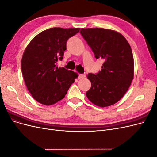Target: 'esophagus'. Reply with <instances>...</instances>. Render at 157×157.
Returning a JSON list of instances; mask_svg holds the SVG:
<instances>
[{
    "mask_svg": "<svg viewBox=\"0 0 157 157\" xmlns=\"http://www.w3.org/2000/svg\"><path fill=\"white\" fill-rule=\"evenodd\" d=\"M85 77V75L84 74H78V78H82Z\"/></svg>",
    "mask_w": 157,
    "mask_h": 157,
    "instance_id": "esophagus-1",
    "label": "esophagus"
}]
</instances>
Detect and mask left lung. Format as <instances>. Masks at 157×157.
Masks as SVG:
<instances>
[{
	"label": "left lung",
	"mask_w": 157,
	"mask_h": 157,
	"mask_svg": "<svg viewBox=\"0 0 157 157\" xmlns=\"http://www.w3.org/2000/svg\"><path fill=\"white\" fill-rule=\"evenodd\" d=\"M80 33L96 58L104 60L99 73L87 75L91 88L86 92V96L97 106L112 105L124 96L134 78L131 47L124 36L113 30L82 28Z\"/></svg>",
	"instance_id": "left-lung-1"
}]
</instances>
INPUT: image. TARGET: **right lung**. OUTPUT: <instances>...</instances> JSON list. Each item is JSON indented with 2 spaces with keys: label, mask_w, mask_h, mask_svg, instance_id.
<instances>
[{
  "label": "right lung",
  "mask_w": 157,
  "mask_h": 157,
  "mask_svg": "<svg viewBox=\"0 0 157 157\" xmlns=\"http://www.w3.org/2000/svg\"><path fill=\"white\" fill-rule=\"evenodd\" d=\"M80 28L53 27L40 33L28 44L21 59L27 90L39 103L51 105L61 100L78 77L73 71L56 67L62 60L66 43Z\"/></svg>",
  "instance_id": "obj_1"
}]
</instances>
